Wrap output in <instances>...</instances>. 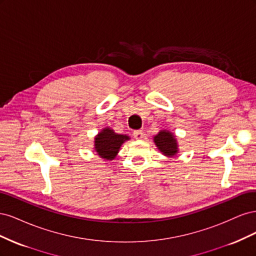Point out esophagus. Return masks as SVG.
<instances>
[{
  "mask_svg": "<svg viewBox=\"0 0 256 256\" xmlns=\"http://www.w3.org/2000/svg\"><path fill=\"white\" fill-rule=\"evenodd\" d=\"M134 136L136 140H141V138H143V136H144V132L142 130H136V131H134Z\"/></svg>",
  "mask_w": 256,
  "mask_h": 256,
  "instance_id": "1",
  "label": "esophagus"
}]
</instances>
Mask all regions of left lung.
Listing matches in <instances>:
<instances>
[{"label": "left lung", "instance_id": "1", "mask_svg": "<svg viewBox=\"0 0 256 256\" xmlns=\"http://www.w3.org/2000/svg\"><path fill=\"white\" fill-rule=\"evenodd\" d=\"M154 143L158 150L164 154L166 157L172 158L178 154V142L176 136L168 129H161L159 132L154 136Z\"/></svg>", "mask_w": 256, "mask_h": 256}]
</instances>
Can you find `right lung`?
I'll list each match as a JSON object with an SVG mask.
<instances>
[{"instance_id":"add662e5","label":"right lung","mask_w":256,"mask_h":256,"mask_svg":"<svg viewBox=\"0 0 256 256\" xmlns=\"http://www.w3.org/2000/svg\"><path fill=\"white\" fill-rule=\"evenodd\" d=\"M129 140V136L116 134L111 127H104L94 138V150L102 159L112 161L118 156L122 145Z\"/></svg>"}]
</instances>
